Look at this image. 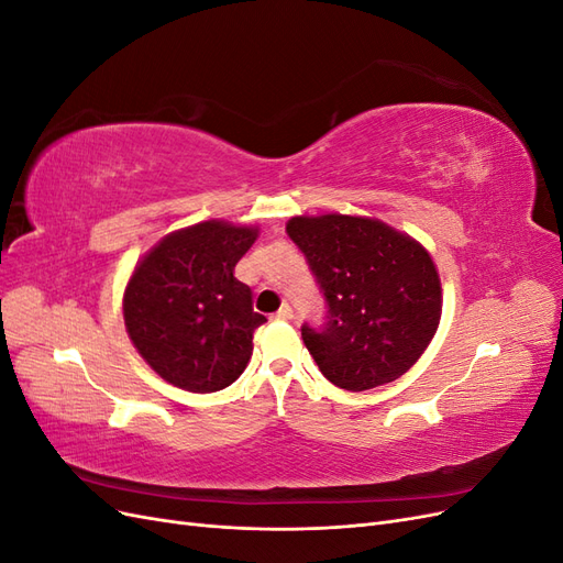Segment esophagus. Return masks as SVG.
Here are the masks:
<instances>
[{"label": "esophagus", "mask_w": 563, "mask_h": 563, "mask_svg": "<svg viewBox=\"0 0 563 563\" xmlns=\"http://www.w3.org/2000/svg\"><path fill=\"white\" fill-rule=\"evenodd\" d=\"M277 319H284V321H288V319H294V308H291V305H288V302H284L282 305V308H279V312L275 314Z\"/></svg>", "instance_id": "esophagus-1"}]
</instances>
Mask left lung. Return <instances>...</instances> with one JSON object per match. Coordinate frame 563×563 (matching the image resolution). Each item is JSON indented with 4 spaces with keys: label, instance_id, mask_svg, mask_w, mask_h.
<instances>
[{
    "label": "left lung",
    "instance_id": "obj_1",
    "mask_svg": "<svg viewBox=\"0 0 563 563\" xmlns=\"http://www.w3.org/2000/svg\"><path fill=\"white\" fill-rule=\"evenodd\" d=\"M286 232L327 298L323 327L300 329L323 378L364 391L404 376L441 319V282L428 249L364 216H296Z\"/></svg>",
    "mask_w": 563,
    "mask_h": 563
}]
</instances>
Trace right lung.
Returning <instances> with one entry per match:
<instances>
[{
	"mask_svg": "<svg viewBox=\"0 0 563 563\" xmlns=\"http://www.w3.org/2000/svg\"><path fill=\"white\" fill-rule=\"evenodd\" d=\"M258 228L203 220L166 234L135 265L124 291V323L150 368L180 389L218 391L242 376L253 331L251 288L234 265Z\"/></svg>",
	"mask_w": 563,
	"mask_h": 563,
	"instance_id": "1",
	"label": "right lung"
}]
</instances>
